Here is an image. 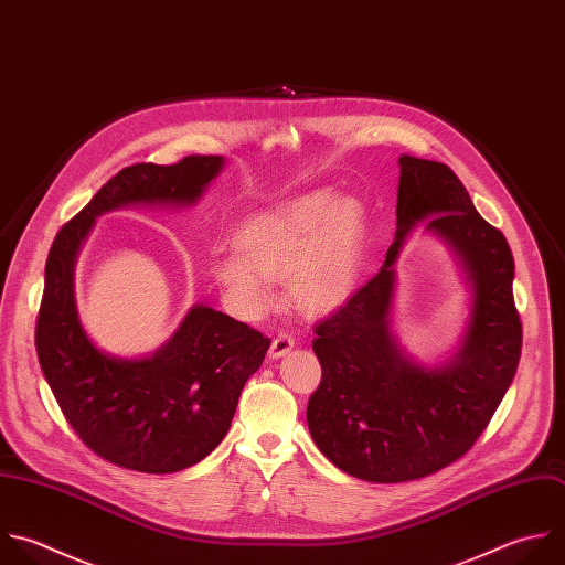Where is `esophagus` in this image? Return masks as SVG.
I'll return each mask as SVG.
<instances>
[{
	"label": "esophagus",
	"mask_w": 565,
	"mask_h": 565,
	"mask_svg": "<svg viewBox=\"0 0 565 565\" xmlns=\"http://www.w3.org/2000/svg\"><path fill=\"white\" fill-rule=\"evenodd\" d=\"M294 349V338L289 333H278L274 340H271V347H269V358L276 360V358H282L285 353H289Z\"/></svg>",
	"instance_id": "1"
}]
</instances>
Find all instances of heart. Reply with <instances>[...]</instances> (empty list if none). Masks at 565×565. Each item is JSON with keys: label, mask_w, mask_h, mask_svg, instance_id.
<instances>
[{"label": "heart", "mask_w": 565, "mask_h": 565, "mask_svg": "<svg viewBox=\"0 0 565 565\" xmlns=\"http://www.w3.org/2000/svg\"><path fill=\"white\" fill-rule=\"evenodd\" d=\"M238 249L212 260V276L243 316H260L285 278L289 302L324 313L344 302L360 278L364 214L358 201L329 190L296 196L238 230Z\"/></svg>", "instance_id": "1"}]
</instances>
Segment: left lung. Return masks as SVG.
I'll use <instances>...</instances> for the list:
<instances>
[{
    "instance_id": "1",
    "label": "left lung",
    "mask_w": 565,
    "mask_h": 565,
    "mask_svg": "<svg viewBox=\"0 0 565 565\" xmlns=\"http://www.w3.org/2000/svg\"><path fill=\"white\" fill-rule=\"evenodd\" d=\"M397 166L395 241L384 267L316 322L322 377L307 404L309 433L322 455L375 483L419 479L466 455L503 399L521 355L514 260L503 234L479 216L448 166L406 154ZM424 217L458 254L473 285L465 344L439 370L408 361L387 318L392 263L409 227Z\"/></svg>"
}]
</instances>
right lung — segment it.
<instances>
[{"label": "right lung", "mask_w": 565, "mask_h": 565, "mask_svg": "<svg viewBox=\"0 0 565 565\" xmlns=\"http://www.w3.org/2000/svg\"><path fill=\"white\" fill-rule=\"evenodd\" d=\"M223 157L192 154L174 166L137 163L115 174L55 236L35 347L46 382L82 441L121 468L177 472L207 457L230 430L241 391L269 338L196 305L152 358L124 360L86 335L73 291L79 247L97 216L124 205H192Z\"/></svg>", "instance_id": "add662e5"}]
</instances>
